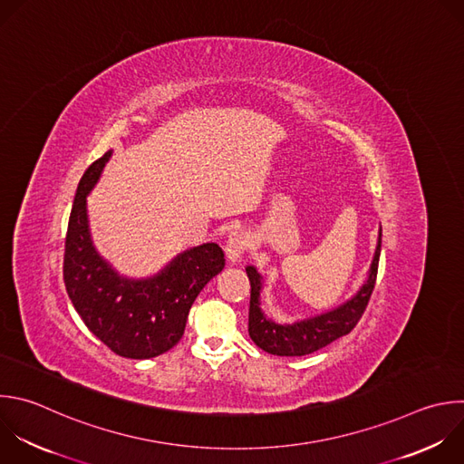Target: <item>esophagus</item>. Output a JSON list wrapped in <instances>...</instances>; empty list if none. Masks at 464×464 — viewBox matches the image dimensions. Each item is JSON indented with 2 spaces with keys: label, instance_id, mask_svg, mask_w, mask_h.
Here are the masks:
<instances>
[{
  "label": "esophagus",
  "instance_id": "obj_1",
  "mask_svg": "<svg viewBox=\"0 0 464 464\" xmlns=\"http://www.w3.org/2000/svg\"><path fill=\"white\" fill-rule=\"evenodd\" d=\"M247 246H249L247 235H246L244 231H240V229H238V231H233V233L229 235L227 244H226V258H227V262H229V264L240 262V258H242L244 251L247 249Z\"/></svg>",
  "mask_w": 464,
  "mask_h": 464
}]
</instances>
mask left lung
<instances>
[{
	"instance_id": "left-lung-1",
	"label": "left lung",
	"mask_w": 464,
	"mask_h": 464,
	"mask_svg": "<svg viewBox=\"0 0 464 464\" xmlns=\"http://www.w3.org/2000/svg\"><path fill=\"white\" fill-rule=\"evenodd\" d=\"M381 240L382 229L379 227L377 247L373 253V260L370 264V271L359 291L350 296L346 302L339 304L334 310H328L319 315H312L307 319H300L295 323H276L267 317L262 310L260 293L264 285V278L255 266H246V273L251 284V298H249V337L251 341L264 352L278 357H302L314 353L339 337L348 335L355 324L361 321L372 291L375 287L379 256H381Z\"/></svg>"
}]
</instances>
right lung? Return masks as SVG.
<instances>
[{
	"instance_id": "obj_1",
	"label": "right lung",
	"mask_w": 464,
	"mask_h": 464,
	"mask_svg": "<svg viewBox=\"0 0 464 464\" xmlns=\"http://www.w3.org/2000/svg\"><path fill=\"white\" fill-rule=\"evenodd\" d=\"M112 150L83 173L69 218L63 280L85 326L116 355L152 359L169 352L184 335L191 305L224 266L215 242L179 253L159 273L130 278L118 273L96 249L87 215V197L98 184Z\"/></svg>"
}]
</instances>
